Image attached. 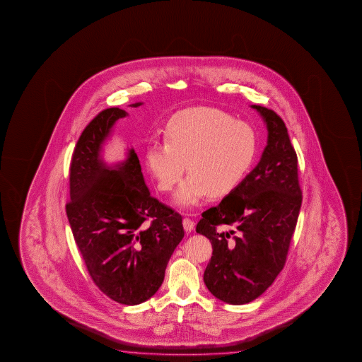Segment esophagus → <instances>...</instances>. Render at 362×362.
<instances>
[{
	"label": "esophagus",
	"mask_w": 362,
	"mask_h": 362,
	"mask_svg": "<svg viewBox=\"0 0 362 362\" xmlns=\"http://www.w3.org/2000/svg\"><path fill=\"white\" fill-rule=\"evenodd\" d=\"M184 228L185 230H186L187 233H190L191 230H194V229H195V221L190 219V218H185Z\"/></svg>",
	"instance_id": "1"
}]
</instances>
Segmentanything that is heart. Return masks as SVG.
<instances>
[{
  "instance_id": "heart-1",
  "label": "heart",
  "mask_w": 362,
  "mask_h": 362,
  "mask_svg": "<svg viewBox=\"0 0 362 362\" xmlns=\"http://www.w3.org/2000/svg\"><path fill=\"white\" fill-rule=\"evenodd\" d=\"M167 143L152 141L146 160L158 189L171 191L184 176L190 177L176 194L182 208H194L209 192L224 197L250 171L257 154L258 138L245 122L216 109L200 107L180 112L167 130Z\"/></svg>"
}]
</instances>
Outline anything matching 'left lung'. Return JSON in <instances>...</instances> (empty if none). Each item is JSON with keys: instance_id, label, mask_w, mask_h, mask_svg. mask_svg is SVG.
Listing matches in <instances>:
<instances>
[{"instance_id": "left-lung-1", "label": "left lung", "mask_w": 362, "mask_h": 362, "mask_svg": "<svg viewBox=\"0 0 362 362\" xmlns=\"http://www.w3.org/2000/svg\"><path fill=\"white\" fill-rule=\"evenodd\" d=\"M251 107L269 132L261 160L218 206L202 213L197 226L213 245L204 282L215 298L233 305L257 299L284 269L303 200L298 157L285 123L275 111ZM221 225L235 229L223 233Z\"/></svg>"}]
</instances>
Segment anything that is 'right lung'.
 Here are the masks:
<instances>
[{
  "label": "right lung",
  "instance_id": "obj_1",
  "mask_svg": "<svg viewBox=\"0 0 362 362\" xmlns=\"http://www.w3.org/2000/svg\"><path fill=\"white\" fill-rule=\"evenodd\" d=\"M127 115L106 109L82 132L71 160L66 211L96 286L117 303L136 305L160 288L185 232L182 216L151 197L133 148L114 167L101 158L114 124Z\"/></svg>",
  "mask_w": 362,
  "mask_h": 362
}]
</instances>
